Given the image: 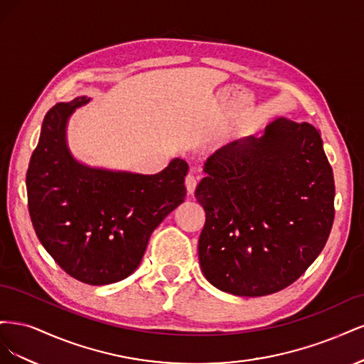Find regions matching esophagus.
Here are the masks:
<instances>
[{"mask_svg":"<svg viewBox=\"0 0 364 364\" xmlns=\"http://www.w3.org/2000/svg\"><path fill=\"white\" fill-rule=\"evenodd\" d=\"M196 186H197V181H196L194 176H193V174H186V178H185V188H186V193L193 194L194 190H196Z\"/></svg>","mask_w":364,"mask_h":364,"instance_id":"obj_1","label":"esophagus"}]
</instances>
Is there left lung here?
Wrapping results in <instances>:
<instances>
[{
	"label": "left lung",
	"instance_id": "1",
	"mask_svg": "<svg viewBox=\"0 0 364 364\" xmlns=\"http://www.w3.org/2000/svg\"><path fill=\"white\" fill-rule=\"evenodd\" d=\"M196 199L205 278L237 296L289 287L322 252L334 222V176L321 132L277 118L261 138L218 149L205 162Z\"/></svg>",
	"mask_w": 364,
	"mask_h": 364
}]
</instances>
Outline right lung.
Instances as JSON below:
<instances>
[{
    "label": "right lung",
    "instance_id": "add662e5",
    "mask_svg": "<svg viewBox=\"0 0 364 364\" xmlns=\"http://www.w3.org/2000/svg\"><path fill=\"white\" fill-rule=\"evenodd\" d=\"M77 97L43 118L27 170V202L35 232L74 279L106 285L127 278L141 262L153 230L185 199L188 164L173 159L158 174L90 168L73 159L65 126Z\"/></svg>",
    "mask_w": 364,
    "mask_h": 364
}]
</instances>
